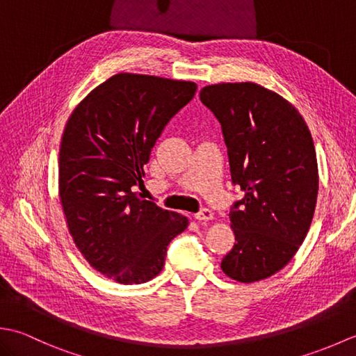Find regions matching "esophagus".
<instances>
[{
  "label": "esophagus",
  "mask_w": 356,
  "mask_h": 356,
  "mask_svg": "<svg viewBox=\"0 0 356 356\" xmlns=\"http://www.w3.org/2000/svg\"><path fill=\"white\" fill-rule=\"evenodd\" d=\"M213 217H214L213 211L208 209V208H202L197 214H194V218H195V220H199V222H208Z\"/></svg>",
  "instance_id": "1"
}]
</instances>
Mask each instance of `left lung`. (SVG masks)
<instances>
[{"mask_svg":"<svg viewBox=\"0 0 356 356\" xmlns=\"http://www.w3.org/2000/svg\"><path fill=\"white\" fill-rule=\"evenodd\" d=\"M222 125L232 184L243 197L229 211L236 243L222 270L254 283L283 269L307 236L318 195L311 131L291 102L254 82L200 90Z\"/></svg>","mask_w":356,"mask_h":356,"instance_id":"8db88e82","label":"left lung"}]
</instances>
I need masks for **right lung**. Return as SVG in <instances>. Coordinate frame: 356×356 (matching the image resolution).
<instances>
[{"label": "right lung", "instance_id": "add662e5", "mask_svg": "<svg viewBox=\"0 0 356 356\" xmlns=\"http://www.w3.org/2000/svg\"><path fill=\"white\" fill-rule=\"evenodd\" d=\"M197 86L119 73L73 110L59 148V197L74 245L105 277L149 282L188 218L133 193L165 125Z\"/></svg>", "mask_w": 356, "mask_h": 356}]
</instances>
